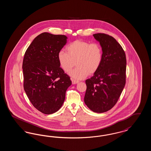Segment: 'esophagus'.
<instances>
[{"label":"esophagus","instance_id":"esophagus-1","mask_svg":"<svg viewBox=\"0 0 151 151\" xmlns=\"http://www.w3.org/2000/svg\"><path fill=\"white\" fill-rule=\"evenodd\" d=\"M79 82V81H78V80H75V79H72V83L73 84H78Z\"/></svg>","mask_w":151,"mask_h":151}]
</instances>
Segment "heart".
I'll use <instances>...</instances> for the list:
<instances>
[{"label": "heart", "instance_id": "b5f03b06", "mask_svg": "<svg viewBox=\"0 0 151 151\" xmlns=\"http://www.w3.org/2000/svg\"><path fill=\"white\" fill-rule=\"evenodd\" d=\"M67 52H59L58 59L61 68L69 72L75 65L78 66L70 72V75L76 79L85 78L89 74L97 71L102 63L103 51L98 43H90L83 40H76L65 48Z\"/></svg>", "mask_w": 151, "mask_h": 151}]
</instances>
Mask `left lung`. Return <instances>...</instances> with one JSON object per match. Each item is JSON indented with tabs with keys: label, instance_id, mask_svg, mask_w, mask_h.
<instances>
[{
	"label": "left lung",
	"instance_id": "obj_1",
	"mask_svg": "<svg viewBox=\"0 0 151 151\" xmlns=\"http://www.w3.org/2000/svg\"><path fill=\"white\" fill-rule=\"evenodd\" d=\"M103 51L102 63L97 71L86 81L84 102L95 113L110 110L118 100L126 84V58L121 45L112 36L93 35Z\"/></svg>",
	"mask_w": 151,
	"mask_h": 151
}]
</instances>
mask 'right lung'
<instances>
[{
  "instance_id": "obj_1",
  "label": "right lung",
  "mask_w": 151,
  "mask_h": 151,
  "mask_svg": "<svg viewBox=\"0 0 151 151\" xmlns=\"http://www.w3.org/2000/svg\"><path fill=\"white\" fill-rule=\"evenodd\" d=\"M65 35L44 32L25 51L22 62L24 89L35 108L45 114L62 106L70 77L60 67L58 54L67 42Z\"/></svg>"
}]
</instances>
